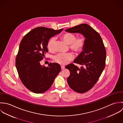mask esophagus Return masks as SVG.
<instances>
[{
	"mask_svg": "<svg viewBox=\"0 0 123 123\" xmlns=\"http://www.w3.org/2000/svg\"><path fill=\"white\" fill-rule=\"evenodd\" d=\"M61 69H62V70L64 69L65 68V67H64V66H61Z\"/></svg>",
	"mask_w": 123,
	"mask_h": 123,
	"instance_id": "obj_1",
	"label": "esophagus"
}]
</instances>
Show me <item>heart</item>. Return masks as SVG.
Listing matches in <instances>:
<instances>
[{"mask_svg": "<svg viewBox=\"0 0 123 123\" xmlns=\"http://www.w3.org/2000/svg\"><path fill=\"white\" fill-rule=\"evenodd\" d=\"M61 37L67 44L69 45V49L75 53L82 52L86 45V38L84 36L76 37V36L73 33L67 32L61 35ZM55 41V37H51L48 41L47 47L50 52L54 51ZM73 58V55L71 53H59L54 56V60L57 63L64 65L69 61L72 60Z\"/></svg>", "mask_w": 123, "mask_h": 123, "instance_id": "1", "label": "heart"}]
</instances>
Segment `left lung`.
Instances as JSON below:
<instances>
[{"mask_svg":"<svg viewBox=\"0 0 123 123\" xmlns=\"http://www.w3.org/2000/svg\"><path fill=\"white\" fill-rule=\"evenodd\" d=\"M66 31L81 33L86 38L83 51L74 61L82 67L79 68L71 63L65 67L70 73L67 78L70 87L75 92L84 93L94 86L105 68L106 50L99 34L86 24L76 25Z\"/></svg>","mask_w":123,"mask_h":123,"instance_id":"obj_1","label":"left lung"}]
</instances>
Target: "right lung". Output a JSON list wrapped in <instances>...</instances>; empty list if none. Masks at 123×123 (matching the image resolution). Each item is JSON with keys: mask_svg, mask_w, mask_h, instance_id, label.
Segmentation results:
<instances>
[{"mask_svg": "<svg viewBox=\"0 0 123 123\" xmlns=\"http://www.w3.org/2000/svg\"><path fill=\"white\" fill-rule=\"evenodd\" d=\"M62 30L36 27L27 33L20 43L16 58V68L23 85L33 93L47 91L61 71L57 63H50L46 67L41 66L40 61L48 52L47 45L49 39Z\"/></svg>", "mask_w": 123, "mask_h": 123, "instance_id": "right-lung-1", "label": "right lung"}]
</instances>
